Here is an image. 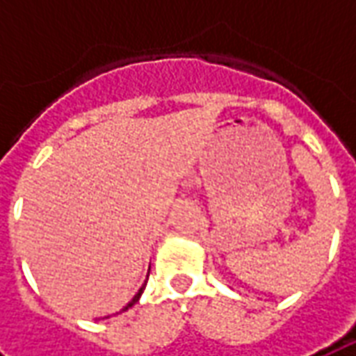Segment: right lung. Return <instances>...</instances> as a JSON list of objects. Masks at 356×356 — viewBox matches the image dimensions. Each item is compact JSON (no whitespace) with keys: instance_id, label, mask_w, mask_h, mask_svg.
I'll return each mask as SVG.
<instances>
[{"instance_id":"1","label":"right lung","mask_w":356,"mask_h":356,"mask_svg":"<svg viewBox=\"0 0 356 356\" xmlns=\"http://www.w3.org/2000/svg\"><path fill=\"white\" fill-rule=\"evenodd\" d=\"M148 270H150V268H148ZM143 290H145V284H143V286H140V290L137 291L135 296H133V299H131V301H129V303H127V307H125V309H129V307H133V305H135V303H137V301H139V298H140V296H143Z\"/></svg>"}]
</instances>
